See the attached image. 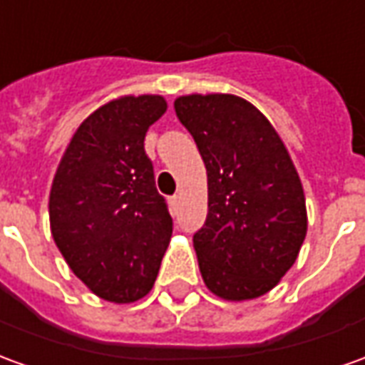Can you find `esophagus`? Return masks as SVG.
I'll list each match as a JSON object with an SVG mask.
<instances>
[{
	"label": "esophagus",
	"mask_w": 365,
	"mask_h": 365,
	"mask_svg": "<svg viewBox=\"0 0 365 365\" xmlns=\"http://www.w3.org/2000/svg\"><path fill=\"white\" fill-rule=\"evenodd\" d=\"M168 205H170V211H172V213H178L180 197H178V195H172V197H168Z\"/></svg>",
	"instance_id": "34e87169"
}]
</instances>
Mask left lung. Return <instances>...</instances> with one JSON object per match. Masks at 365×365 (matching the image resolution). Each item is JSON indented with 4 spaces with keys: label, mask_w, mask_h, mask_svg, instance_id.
<instances>
[{
    "label": "left lung",
    "mask_w": 365,
    "mask_h": 365,
    "mask_svg": "<svg viewBox=\"0 0 365 365\" xmlns=\"http://www.w3.org/2000/svg\"><path fill=\"white\" fill-rule=\"evenodd\" d=\"M174 108L207 170V219L193 235L203 282L231 302L262 297L294 264L308 229L289 150L235 94H185Z\"/></svg>",
    "instance_id": "1"
}]
</instances>
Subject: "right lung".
<instances>
[{
  "mask_svg": "<svg viewBox=\"0 0 365 365\" xmlns=\"http://www.w3.org/2000/svg\"><path fill=\"white\" fill-rule=\"evenodd\" d=\"M168 103L120 96L86 116L58 162L49 193L51 235L68 269L98 298L136 302L154 287L172 215L144 152Z\"/></svg>",
  "mask_w": 365,
  "mask_h": 365,
  "instance_id": "right-lung-1",
  "label": "right lung"
}]
</instances>
